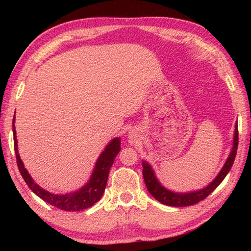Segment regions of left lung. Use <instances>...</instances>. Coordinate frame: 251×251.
Wrapping results in <instances>:
<instances>
[{"instance_id": "left-lung-1", "label": "left lung", "mask_w": 251, "mask_h": 251, "mask_svg": "<svg viewBox=\"0 0 251 251\" xmlns=\"http://www.w3.org/2000/svg\"><path fill=\"white\" fill-rule=\"evenodd\" d=\"M234 135H233V141H232V148L229 153V156L227 157L226 161L223 165L221 171L216 176V178L212 180L208 185L205 187L198 189V191L187 192V193H177L173 192L171 189L164 187L156 177L155 171L151 168V165L146 161L142 160V173H143V179L146 182V185L150 194L154 197V198L164 205H169V206L174 207H182V206H189V205H194L199 203L200 201L204 200L206 197L211 194L215 189L220 185V183L224 180L229 173L231 166L233 164L235 155H237L238 150V141H239V133H238V123L234 126Z\"/></svg>"}]
</instances>
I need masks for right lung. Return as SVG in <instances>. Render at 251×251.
I'll use <instances>...</instances> for the list:
<instances>
[{
    "label": "right lung",
    "instance_id": "obj_1",
    "mask_svg": "<svg viewBox=\"0 0 251 251\" xmlns=\"http://www.w3.org/2000/svg\"><path fill=\"white\" fill-rule=\"evenodd\" d=\"M16 115L12 120V132H13V143H14V151H16L17 163L19 171L22 175L23 179L25 180L28 187L31 191L39 196L42 200L49 203L52 206H55L62 210L66 211H79L92 206L97 201H100L101 196L107 185L109 173L112 168V164L120 151V138L116 137L112 139L104 150L101 151V154L98 157L95 166L93 169L92 175L87 183L81 186L77 191H74L67 194H53L46 189L42 188L39 184L35 183V181L30 176L28 171L25 169L24 163L19 155L18 150V140H17V132L16 126Z\"/></svg>",
    "mask_w": 251,
    "mask_h": 251
}]
</instances>
